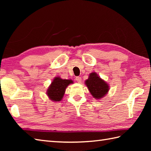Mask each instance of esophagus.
I'll list each match as a JSON object with an SVG mask.
<instances>
[{
  "label": "esophagus",
  "instance_id": "34e87169",
  "mask_svg": "<svg viewBox=\"0 0 151 151\" xmlns=\"http://www.w3.org/2000/svg\"><path fill=\"white\" fill-rule=\"evenodd\" d=\"M75 79H76V82L78 83H81L82 82V78H81V77H80V76H76Z\"/></svg>",
  "mask_w": 151,
  "mask_h": 151
}]
</instances>
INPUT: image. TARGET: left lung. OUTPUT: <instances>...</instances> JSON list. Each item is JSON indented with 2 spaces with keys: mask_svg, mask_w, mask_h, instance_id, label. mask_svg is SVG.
I'll return each mask as SVG.
<instances>
[{
  "mask_svg": "<svg viewBox=\"0 0 151 151\" xmlns=\"http://www.w3.org/2000/svg\"><path fill=\"white\" fill-rule=\"evenodd\" d=\"M85 84L91 95L96 99H100L104 97L109 91V86L107 82L94 72L89 74V78L85 81Z\"/></svg>",
  "mask_w": 151,
  "mask_h": 151,
  "instance_id": "left-lung-1",
  "label": "left lung"
}]
</instances>
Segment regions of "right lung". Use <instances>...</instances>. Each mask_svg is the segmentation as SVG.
<instances>
[{
  "label": "right lung",
  "instance_id": "add662e5",
  "mask_svg": "<svg viewBox=\"0 0 151 151\" xmlns=\"http://www.w3.org/2000/svg\"><path fill=\"white\" fill-rule=\"evenodd\" d=\"M73 83L72 80L62 79L60 77H55L47 89V95L52 101L58 102L62 101L65 93V89L69 84Z\"/></svg>",
  "mask_w": 151,
  "mask_h": 151
}]
</instances>
